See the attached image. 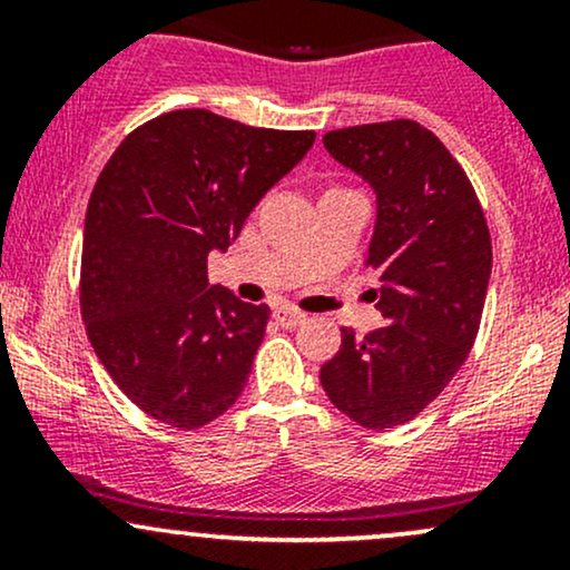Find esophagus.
<instances>
[{
  "label": "esophagus",
  "mask_w": 570,
  "mask_h": 570,
  "mask_svg": "<svg viewBox=\"0 0 570 570\" xmlns=\"http://www.w3.org/2000/svg\"><path fill=\"white\" fill-rule=\"evenodd\" d=\"M273 318H276L281 326H299L305 322V313L294 311V307L281 305V307H276V311H273Z\"/></svg>",
  "instance_id": "esophagus-1"
}]
</instances>
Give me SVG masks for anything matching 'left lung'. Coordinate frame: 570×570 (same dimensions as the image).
I'll use <instances>...</instances> for the list:
<instances>
[{"instance_id": "obj_1", "label": "left lung", "mask_w": 570, "mask_h": 570, "mask_svg": "<svg viewBox=\"0 0 570 570\" xmlns=\"http://www.w3.org/2000/svg\"><path fill=\"white\" fill-rule=\"evenodd\" d=\"M326 153L377 200L367 265L385 326L343 345L322 367L330 402L364 429L412 421L466 362L485 307L493 248L472 181L415 120L324 134Z\"/></svg>"}]
</instances>
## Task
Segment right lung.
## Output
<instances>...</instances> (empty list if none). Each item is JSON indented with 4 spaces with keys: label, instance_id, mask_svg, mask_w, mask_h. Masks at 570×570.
Masks as SVG:
<instances>
[{
    "label": "right lung",
    "instance_id": "add662e5",
    "mask_svg": "<svg viewBox=\"0 0 570 570\" xmlns=\"http://www.w3.org/2000/svg\"><path fill=\"white\" fill-rule=\"evenodd\" d=\"M313 141V130L176 109L128 134L104 166L85 214V330L109 377L155 421L200 429L244 391L271 307L208 284L206 259L227 252Z\"/></svg>",
    "mask_w": 570,
    "mask_h": 570
}]
</instances>
